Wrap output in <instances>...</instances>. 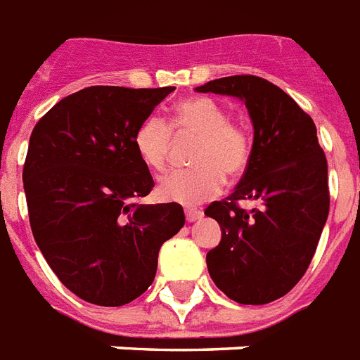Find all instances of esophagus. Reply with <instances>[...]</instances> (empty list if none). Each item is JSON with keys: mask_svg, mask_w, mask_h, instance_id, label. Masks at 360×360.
Wrapping results in <instances>:
<instances>
[{"mask_svg": "<svg viewBox=\"0 0 360 360\" xmlns=\"http://www.w3.org/2000/svg\"><path fill=\"white\" fill-rule=\"evenodd\" d=\"M185 216H186V220L188 221H198L203 218V210L200 209H192V207H188V209L185 210Z\"/></svg>", "mask_w": 360, "mask_h": 360, "instance_id": "esophagus-1", "label": "esophagus"}]
</instances>
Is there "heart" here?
I'll return each instance as SVG.
<instances>
[{
  "instance_id": "1",
  "label": "heart",
  "mask_w": 360,
  "mask_h": 360,
  "mask_svg": "<svg viewBox=\"0 0 360 360\" xmlns=\"http://www.w3.org/2000/svg\"><path fill=\"white\" fill-rule=\"evenodd\" d=\"M175 136H195L190 150L192 168L175 170L159 181L160 200L194 205L220 192L224 175L236 179L251 159V136L246 125L231 120L226 107L205 96L181 99L166 122L150 114L134 131V150L148 168L165 170Z\"/></svg>"
}]
</instances>
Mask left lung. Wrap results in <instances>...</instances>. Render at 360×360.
I'll return each mask as SVG.
<instances>
[{
	"instance_id": "obj_1",
	"label": "left lung",
	"mask_w": 360,
	"mask_h": 360,
	"mask_svg": "<svg viewBox=\"0 0 360 360\" xmlns=\"http://www.w3.org/2000/svg\"><path fill=\"white\" fill-rule=\"evenodd\" d=\"M195 90L242 99L253 122L251 159L240 183L205 209L221 229L207 268L233 302L264 305L302 279L329 214L327 160L316 125L290 96L257 75L214 79ZM240 200L257 207L242 210Z\"/></svg>"
}]
</instances>
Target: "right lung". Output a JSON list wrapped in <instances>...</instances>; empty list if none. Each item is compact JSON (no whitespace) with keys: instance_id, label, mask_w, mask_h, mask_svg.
I'll return each instance as SVG.
<instances>
[{"instance_id":"obj_1","label":"right lung","mask_w":360,"mask_h":360,"mask_svg":"<svg viewBox=\"0 0 360 360\" xmlns=\"http://www.w3.org/2000/svg\"><path fill=\"white\" fill-rule=\"evenodd\" d=\"M174 90L89 86L60 99L31 133V231L55 276L84 302L120 307L144 294L160 246L185 226L179 203H136L155 183L134 131Z\"/></svg>"}]
</instances>
